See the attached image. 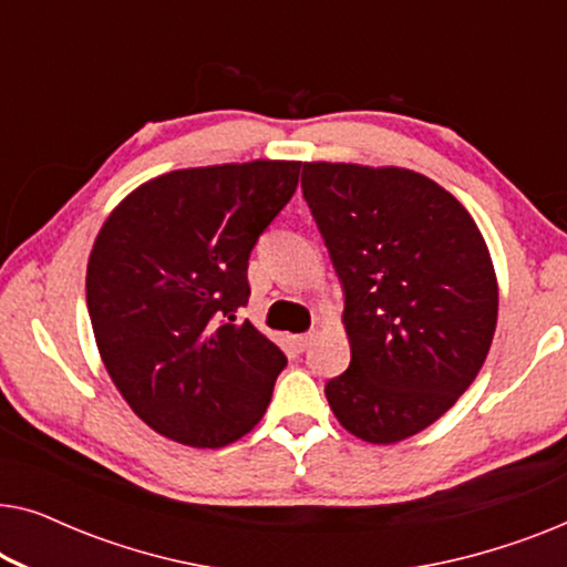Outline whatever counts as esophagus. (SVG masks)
I'll use <instances>...</instances> for the list:
<instances>
[{"instance_id":"34e87169","label":"esophagus","mask_w":567,"mask_h":567,"mask_svg":"<svg viewBox=\"0 0 567 567\" xmlns=\"http://www.w3.org/2000/svg\"><path fill=\"white\" fill-rule=\"evenodd\" d=\"M312 340H315V332H301V336L293 338V346H297L299 351H307V348H309V343H312Z\"/></svg>"}]
</instances>
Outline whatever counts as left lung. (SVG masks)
<instances>
[{
    "label": "left lung",
    "instance_id": "left-lung-1",
    "mask_svg": "<svg viewBox=\"0 0 567 567\" xmlns=\"http://www.w3.org/2000/svg\"><path fill=\"white\" fill-rule=\"evenodd\" d=\"M301 190L346 293L351 367L324 398L369 444L415 436L491 351L498 284L485 239L452 193L413 169L305 162Z\"/></svg>",
    "mask_w": 567,
    "mask_h": 567
}]
</instances>
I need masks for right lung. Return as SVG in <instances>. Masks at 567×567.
<instances>
[{
	"label": "right lung",
	"instance_id": "1",
	"mask_svg": "<svg viewBox=\"0 0 567 567\" xmlns=\"http://www.w3.org/2000/svg\"><path fill=\"white\" fill-rule=\"evenodd\" d=\"M301 162L175 169L115 206L87 262L97 351L123 400L162 436L219 449L266 413L281 348L235 312L247 260L289 204Z\"/></svg>",
	"mask_w": 567,
	"mask_h": 567
}]
</instances>
